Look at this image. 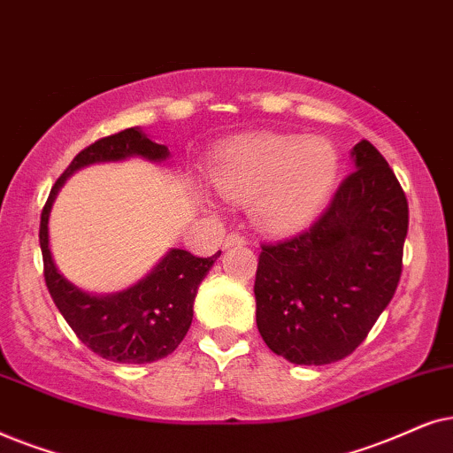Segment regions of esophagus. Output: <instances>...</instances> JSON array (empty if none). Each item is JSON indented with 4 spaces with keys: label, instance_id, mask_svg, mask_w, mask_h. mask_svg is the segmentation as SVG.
I'll return each mask as SVG.
<instances>
[{
    "label": "esophagus",
    "instance_id": "obj_1",
    "mask_svg": "<svg viewBox=\"0 0 453 453\" xmlns=\"http://www.w3.org/2000/svg\"><path fill=\"white\" fill-rule=\"evenodd\" d=\"M236 244H246V238L240 236L238 232H230L226 238H223V246H226V249H230V246H236Z\"/></svg>",
    "mask_w": 453,
    "mask_h": 453
}]
</instances>
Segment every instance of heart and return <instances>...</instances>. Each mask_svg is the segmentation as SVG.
I'll return each instance as SVG.
<instances>
[{
	"label": "heart",
	"instance_id": "1",
	"mask_svg": "<svg viewBox=\"0 0 453 453\" xmlns=\"http://www.w3.org/2000/svg\"><path fill=\"white\" fill-rule=\"evenodd\" d=\"M340 157L325 138L250 134L219 149L209 180L221 196L249 203L250 221L267 234L303 230L334 192Z\"/></svg>",
	"mask_w": 453,
	"mask_h": 453
}]
</instances>
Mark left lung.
<instances>
[{
  "mask_svg": "<svg viewBox=\"0 0 453 453\" xmlns=\"http://www.w3.org/2000/svg\"><path fill=\"white\" fill-rule=\"evenodd\" d=\"M354 172L315 226L263 244L257 327L271 352L294 365H331L352 354L394 298L402 275L408 201L369 141L352 149Z\"/></svg>",
  "mask_w": 453,
  "mask_h": 453,
  "instance_id": "left-lung-1",
  "label": "left lung"
}]
</instances>
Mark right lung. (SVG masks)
Masks as SVG:
<instances>
[{
	"instance_id": "1",
	"label": "right lung",
	"mask_w": 453,
	"mask_h": 453,
	"mask_svg": "<svg viewBox=\"0 0 453 453\" xmlns=\"http://www.w3.org/2000/svg\"><path fill=\"white\" fill-rule=\"evenodd\" d=\"M128 157H142L161 164L170 157V150L165 144L150 141L141 128H126L88 144L72 159L51 188L41 213L39 242L47 289L78 340L111 363L144 365L165 358L188 334L198 286L221 250L201 258L188 250L172 249L134 286L96 296L59 273L50 249V213L65 180L87 165L124 161Z\"/></svg>"
}]
</instances>
